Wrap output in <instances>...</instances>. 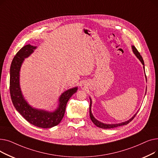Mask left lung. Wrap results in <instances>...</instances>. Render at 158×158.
<instances>
[{
	"label": "left lung",
	"mask_w": 158,
	"mask_h": 158,
	"mask_svg": "<svg viewBox=\"0 0 158 158\" xmlns=\"http://www.w3.org/2000/svg\"><path fill=\"white\" fill-rule=\"evenodd\" d=\"M132 52H133V53L135 54V56L137 57L138 59L141 61V63H142V64L143 65V69H144V71H145V65H144V61L143 60V58L142 57V56L140 55L139 52L138 51V50L136 48V47L134 46V45H132ZM145 78H146V80H147V77H146V75H145ZM145 94H146V92H145ZM89 99H90V105H89V117H90V118L91 120H92V121L93 122V123L95 124V125L96 126H97L98 127H100V128H102V129H111V128H114V127H119V126H124V125H127V123H129L130 122L132 121V120L133 119L135 116L136 115L137 113L136 114H135V115L132 117L131 118H130L129 120H128L127 121H126V122H122V123H102L100 121L97 120L94 117V115L92 113V110H91V109H92V99H91V98L89 97Z\"/></svg>",
	"instance_id": "1"
}]
</instances>
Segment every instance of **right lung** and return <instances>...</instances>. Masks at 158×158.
<instances>
[{
  "label": "right lung",
  "mask_w": 158,
  "mask_h": 158,
  "mask_svg": "<svg viewBox=\"0 0 158 158\" xmlns=\"http://www.w3.org/2000/svg\"><path fill=\"white\" fill-rule=\"evenodd\" d=\"M36 47L30 44L25 45L14 57L10 67V95L15 109L27 122L38 127L51 128L58 125L63 119L66 104L72 95L77 92L78 88L75 87L64 92L59 98L57 109L53 111L36 109L29 105L22 93L20 72L25 58L33 53Z\"/></svg>",
  "instance_id": "obj_1"
}]
</instances>
